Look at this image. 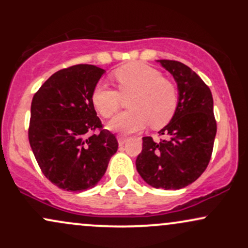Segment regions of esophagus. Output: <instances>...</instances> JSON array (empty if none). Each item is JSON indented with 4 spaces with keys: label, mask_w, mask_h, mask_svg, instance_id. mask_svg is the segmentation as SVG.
<instances>
[{
    "label": "esophagus",
    "mask_w": 248,
    "mask_h": 248,
    "mask_svg": "<svg viewBox=\"0 0 248 248\" xmlns=\"http://www.w3.org/2000/svg\"><path fill=\"white\" fill-rule=\"evenodd\" d=\"M128 141V138L126 136H122V135H119L118 136V142H119V146H124V143Z\"/></svg>",
    "instance_id": "esophagus-1"
}]
</instances>
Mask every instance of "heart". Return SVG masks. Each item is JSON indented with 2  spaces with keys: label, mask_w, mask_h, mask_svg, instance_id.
Wrapping results in <instances>:
<instances>
[{
  "label": "heart",
  "mask_w": 248,
  "mask_h": 248,
  "mask_svg": "<svg viewBox=\"0 0 248 248\" xmlns=\"http://www.w3.org/2000/svg\"><path fill=\"white\" fill-rule=\"evenodd\" d=\"M119 90L99 82L92 91L93 106L102 118L109 119L121 106L122 96H129L132 109L120 113L108 127L124 134L135 133L150 124L158 129L169 124L178 106V90L158 70L142 62H132L113 72Z\"/></svg>",
  "instance_id": "obj_1"
}]
</instances>
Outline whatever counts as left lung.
<instances>
[{
    "mask_svg": "<svg viewBox=\"0 0 248 248\" xmlns=\"http://www.w3.org/2000/svg\"><path fill=\"white\" fill-rule=\"evenodd\" d=\"M173 76L178 87V106L171 121L158 132V142L142 138L136 169L156 189L177 190L193 183L211 158L217 133L213 98L207 85L183 62L158 61Z\"/></svg>",
    "mask_w": 248,
    "mask_h": 248,
    "instance_id": "1",
    "label": "left lung"
}]
</instances>
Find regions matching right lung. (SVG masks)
Here are the masks:
<instances>
[{
	"label": "right lung",
	"mask_w": 248,
	"mask_h": 248,
	"mask_svg": "<svg viewBox=\"0 0 248 248\" xmlns=\"http://www.w3.org/2000/svg\"><path fill=\"white\" fill-rule=\"evenodd\" d=\"M104 72L88 64L59 70L32 98L31 149L45 177L59 189L93 187L118 150L115 135L104 129L91 99Z\"/></svg>",
	"instance_id": "obj_1"
}]
</instances>
